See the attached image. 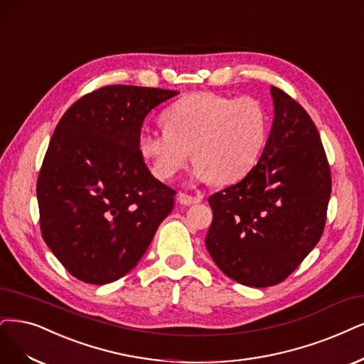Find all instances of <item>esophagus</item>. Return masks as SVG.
<instances>
[{
  "instance_id": "1",
  "label": "esophagus",
  "mask_w": 364,
  "mask_h": 364,
  "mask_svg": "<svg viewBox=\"0 0 364 364\" xmlns=\"http://www.w3.org/2000/svg\"><path fill=\"white\" fill-rule=\"evenodd\" d=\"M178 203L183 204V205H195V204H199L200 203V196H192V195H187V193H178L177 196Z\"/></svg>"
}]
</instances>
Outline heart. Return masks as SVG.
Here are the masks:
<instances>
[{
    "label": "heart",
    "instance_id": "b5f03b06",
    "mask_svg": "<svg viewBox=\"0 0 364 364\" xmlns=\"http://www.w3.org/2000/svg\"><path fill=\"white\" fill-rule=\"evenodd\" d=\"M161 119L166 130L142 129L138 146L151 172L165 181L186 166L189 151L195 181H240L258 164L267 141V117L253 99L193 92L172 103Z\"/></svg>",
    "mask_w": 364,
    "mask_h": 364
}]
</instances>
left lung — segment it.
Segmentation results:
<instances>
[{"mask_svg":"<svg viewBox=\"0 0 364 364\" xmlns=\"http://www.w3.org/2000/svg\"><path fill=\"white\" fill-rule=\"evenodd\" d=\"M274 118L261 159L240 183L208 198L205 246L241 285L285 280L316 246L331 193L330 166L312 118L272 87Z\"/></svg>","mask_w":364,"mask_h":364,"instance_id":"obj_1","label":"left lung"}]
</instances>
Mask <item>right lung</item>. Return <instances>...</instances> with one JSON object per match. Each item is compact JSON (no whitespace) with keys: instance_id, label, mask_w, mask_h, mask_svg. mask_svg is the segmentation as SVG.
<instances>
[{"instance_id":"add662e5","label":"right lung","mask_w":364,"mask_h":364,"mask_svg":"<svg viewBox=\"0 0 364 364\" xmlns=\"http://www.w3.org/2000/svg\"><path fill=\"white\" fill-rule=\"evenodd\" d=\"M178 91L109 85L73 103L53 130L37 180L40 230L76 279L105 285L144 257L175 191L148 171L145 117Z\"/></svg>"}]
</instances>
